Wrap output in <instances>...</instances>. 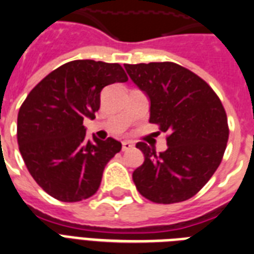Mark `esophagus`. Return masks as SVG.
<instances>
[{"instance_id": "esophagus-1", "label": "esophagus", "mask_w": 254, "mask_h": 254, "mask_svg": "<svg viewBox=\"0 0 254 254\" xmlns=\"http://www.w3.org/2000/svg\"><path fill=\"white\" fill-rule=\"evenodd\" d=\"M133 148V143L130 140H124L123 142V151H129Z\"/></svg>"}]
</instances>
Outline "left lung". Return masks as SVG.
<instances>
[{"label": "left lung", "mask_w": 254, "mask_h": 254, "mask_svg": "<svg viewBox=\"0 0 254 254\" xmlns=\"http://www.w3.org/2000/svg\"><path fill=\"white\" fill-rule=\"evenodd\" d=\"M125 69L150 99V123L168 133L164 152L137 143L144 161L133 172L135 187L153 203L185 201L222 161L229 140L225 108L203 78L173 62L125 64Z\"/></svg>", "instance_id": "8db88e82"}]
</instances>
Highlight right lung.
Returning <instances> with one entry per match:
<instances>
[{
  "label": "right lung",
  "instance_id": "obj_1",
  "mask_svg": "<svg viewBox=\"0 0 254 254\" xmlns=\"http://www.w3.org/2000/svg\"><path fill=\"white\" fill-rule=\"evenodd\" d=\"M127 76L120 64L72 61L41 80L18 114V144L25 167L54 199L74 203L94 195L104 167L121 143L114 138L87 140L84 119H95L101 91Z\"/></svg>",
  "mask_w": 254,
  "mask_h": 254
}]
</instances>
